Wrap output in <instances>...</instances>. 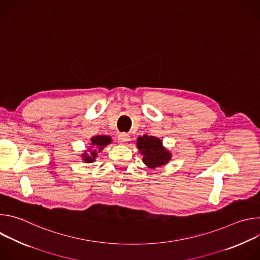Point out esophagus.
<instances>
[{
  "mask_svg": "<svg viewBox=\"0 0 260 260\" xmlns=\"http://www.w3.org/2000/svg\"><path fill=\"white\" fill-rule=\"evenodd\" d=\"M129 140H131V136H129L128 134L122 133V134H120V135L118 136V142H119L120 144H125V143H127Z\"/></svg>",
  "mask_w": 260,
  "mask_h": 260,
  "instance_id": "34e87169",
  "label": "esophagus"
}]
</instances>
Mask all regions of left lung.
Instances as JSON below:
<instances>
[{
  "instance_id": "8db88e82",
  "label": "left lung",
  "mask_w": 260,
  "mask_h": 260,
  "mask_svg": "<svg viewBox=\"0 0 260 260\" xmlns=\"http://www.w3.org/2000/svg\"><path fill=\"white\" fill-rule=\"evenodd\" d=\"M137 148L143 155V162L150 169L166 166L172 159V153L164 146L162 141L153 136L144 135L137 139Z\"/></svg>"
}]
</instances>
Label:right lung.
<instances>
[{"label": "right lung", "instance_id": "1", "mask_svg": "<svg viewBox=\"0 0 260 260\" xmlns=\"http://www.w3.org/2000/svg\"><path fill=\"white\" fill-rule=\"evenodd\" d=\"M112 143V138L106 135H98L90 139V143L87 150H84V152L80 155L81 159L85 164H90L95 160L98 157V153H100L106 146Z\"/></svg>", "mask_w": 260, "mask_h": 260}]
</instances>
